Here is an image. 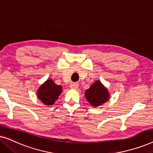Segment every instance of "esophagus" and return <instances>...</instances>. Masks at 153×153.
Masks as SVG:
<instances>
[{
	"instance_id": "esophagus-1",
	"label": "esophagus",
	"mask_w": 153,
	"mask_h": 153,
	"mask_svg": "<svg viewBox=\"0 0 153 153\" xmlns=\"http://www.w3.org/2000/svg\"><path fill=\"white\" fill-rule=\"evenodd\" d=\"M70 87L72 89H76L79 87V84L76 83H71Z\"/></svg>"
}]
</instances>
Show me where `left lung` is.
Wrapping results in <instances>:
<instances>
[{
	"mask_svg": "<svg viewBox=\"0 0 153 153\" xmlns=\"http://www.w3.org/2000/svg\"><path fill=\"white\" fill-rule=\"evenodd\" d=\"M85 96L92 106H97L107 101L109 94L101 82L97 81L85 91Z\"/></svg>",
	"mask_w": 153,
	"mask_h": 153,
	"instance_id": "8db88e82",
	"label": "left lung"
}]
</instances>
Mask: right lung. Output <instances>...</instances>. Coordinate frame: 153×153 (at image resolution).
I'll use <instances>...</instances> for the list:
<instances>
[{
  "instance_id": "1",
  "label": "right lung",
  "mask_w": 153,
  "mask_h": 153,
  "mask_svg": "<svg viewBox=\"0 0 153 153\" xmlns=\"http://www.w3.org/2000/svg\"><path fill=\"white\" fill-rule=\"evenodd\" d=\"M62 92V87L56 85L51 79L42 85L37 91L39 99L46 105H52Z\"/></svg>"
}]
</instances>
